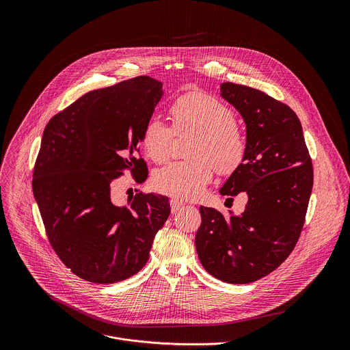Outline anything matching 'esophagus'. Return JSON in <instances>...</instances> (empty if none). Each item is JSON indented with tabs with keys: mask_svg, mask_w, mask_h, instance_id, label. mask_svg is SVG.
<instances>
[{
	"mask_svg": "<svg viewBox=\"0 0 350 350\" xmlns=\"http://www.w3.org/2000/svg\"><path fill=\"white\" fill-rule=\"evenodd\" d=\"M170 204H171L172 213H176V211H179L183 207V202L176 200V198H172V200H170Z\"/></svg>",
	"mask_w": 350,
	"mask_h": 350,
	"instance_id": "esophagus-1",
	"label": "esophagus"
}]
</instances>
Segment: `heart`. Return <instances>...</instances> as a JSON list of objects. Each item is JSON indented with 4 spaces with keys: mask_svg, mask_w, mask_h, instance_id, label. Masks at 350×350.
<instances>
[{
    "mask_svg": "<svg viewBox=\"0 0 350 350\" xmlns=\"http://www.w3.org/2000/svg\"><path fill=\"white\" fill-rule=\"evenodd\" d=\"M172 128L157 117L150 118L142 133V144L152 161L170 159L174 133H196L189 154L193 160L176 161L154 172V189L178 200H194L202 196L218 174L236 171L245 159L247 139L234 122L233 110L222 100L204 94L187 93L170 106Z\"/></svg>",
    "mask_w": 350,
    "mask_h": 350,
    "instance_id": "1",
    "label": "heart"
}]
</instances>
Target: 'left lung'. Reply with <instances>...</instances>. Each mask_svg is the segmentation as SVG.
<instances>
[{
    "label": "left lung",
    "mask_w": 350,
    "mask_h": 350,
    "mask_svg": "<svg viewBox=\"0 0 350 350\" xmlns=\"http://www.w3.org/2000/svg\"><path fill=\"white\" fill-rule=\"evenodd\" d=\"M221 96L247 124V154L219 193H245L248 203L244 213L230 211L229 217L200 206L196 247L210 275L247 284L275 271L295 248L314 172L301 124L290 106L232 82L221 85Z\"/></svg>",
    "instance_id": "8db88e82"
}]
</instances>
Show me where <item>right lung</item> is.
I'll list each match as a JSON object with an SVG mask.
<instances>
[{
  "instance_id": "1",
  "label": "right lung",
  "mask_w": 350,
  "mask_h": 350,
  "mask_svg": "<svg viewBox=\"0 0 350 350\" xmlns=\"http://www.w3.org/2000/svg\"><path fill=\"white\" fill-rule=\"evenodd\" d=\"M163 83L136 77L93 90L55 114L43 133L32 189L51 247L83 280L110 284L136 275L167 221L168 198L139 193L125 206L111 200L124 171L147 179L137 157L146 122Z\"/></svg>"
}]
</instances>
